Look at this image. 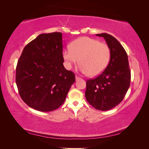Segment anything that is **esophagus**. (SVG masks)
<instances>
[{
	"instance_id": "esophagus-1",
	"label": "esophagus",
	"mask_w": 149,
	"mask_h": 149,
	"mask_svg": "<svg viewBox=\"0 0 149 149\" xmlns=\"http://www.w3.org/2000/svg\"><path fill=\"white\" fill-rule=\"evenodd\" d=\"M75 78H76V80H77H77H80V78H81L80 77H78V76H76Z\"/></svg>"
}]
</instances>
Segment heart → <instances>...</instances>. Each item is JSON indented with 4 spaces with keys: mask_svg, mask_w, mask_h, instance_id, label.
Listing matches in <instances>:
<instances>
[{
    "mask_svg": "<svg viewBox=\"0 0 149 149\" xmlns=\"http://www.w3.org/2000/svg\"><path fill=\"white\" fill-rule=\"evenodd\" d=\"M70 47L62 52L64 64L68 69L80 62L79 69L81 72L95 77L104 70L110 61V47L97 39L85 36L79 38L71 42Z\"/></svg>",
    "mask_w": 149,
    "mask_h": 149,
    "instance_id": "b5f03b06",
    "label": "heart"
}]
</instances>
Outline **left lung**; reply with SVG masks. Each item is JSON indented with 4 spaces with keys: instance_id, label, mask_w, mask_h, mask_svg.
Wrapping results in <instances>:
<instances>
[{
    "instance_id": "left-lung-1",
    "label": "left lung",
    "mask_w": 149,
    "mask_h": 149,
    "mask_svg": "<svg viewBox=\"0 0 149 149\" xmlns=\"http://www.w3.org/2000/svg\"><path fill=\"white\" fill-rule=\"evenodd\" d=\"M110 49V60L107 67L94 79L86 81L85 97L88 102L99 110L107 111L123 100L130 88L131 71L127 53L117 39L102 33Z\"/></svg>"
}]
</instances>
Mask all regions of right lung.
<instances>
[{"instance_id": "1", "label": "right lung", "mask_w": 149, "mask_h": 149, "mask_svg": "<svg viewBox=\"0 0 149 149\" xmlns=\"http://www.w3.org/2000/svg\"><path fill=\"white\" fill-rule=\"evenodd\" d=\"M61 32L41 34L25 46L16 68L19 94L29 107L51 111L64 103L75 74L64 67Z\"/></svg>"}]
</instances>
